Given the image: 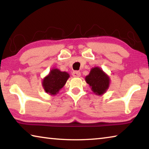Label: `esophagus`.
<instances>
[{
  "label": "esophagus",
  "mask_w": 149,
  "mask_h": 149,
  "mask_svg": "<svg viewBox=\"0 0 149 149\" xmlns=\"http://www.w3.org/2000/svg\"><path fill=\"white\" fill-rule=\"evenodd\" d=\"M72 75L75 77H78L81 75V72L79 71H74L72 72Z\"/></svg>",
  "instance_id": "1"
}]
</instances>
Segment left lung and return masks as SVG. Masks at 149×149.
I'll use <instances>...</instances> for the list:
<instances>
[{
  "label": "left lung",
  "instance_id": "left-lung-1",
  "mask_svg": "<svg viewBox=\"0 0 149 149\" xmlns=\"http://www.w3.org/2000/svg\"><path fill=\"white\" fill-rule=\"evenodd\" d=\"M85 81L97 95L104 94L110 85V77L99 67L91 70L89 74L85 77Z\"/></svg>",
  "mask_w": 149,
  "mask_h": 149
}]
</instances>
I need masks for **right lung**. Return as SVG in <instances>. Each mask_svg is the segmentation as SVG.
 <instances>
[{
	"label": "right lung",
	"instance_id": "obj_1",
	"mask_svg": "<svg viewBox=\"0 0 149 149\" xmlns=\"http://www.w3.org/2000/svg\"><path fill=\"white\" fill-rule=\"evenodd\" d=\"M69 77L70 75L67 72L54 68L50 70L49 75L42 80V87L45 92L54 95L64 86Z\"/></svg>",
	"mask_w": 149,
	"mask_h": 149
}]
</instances>
